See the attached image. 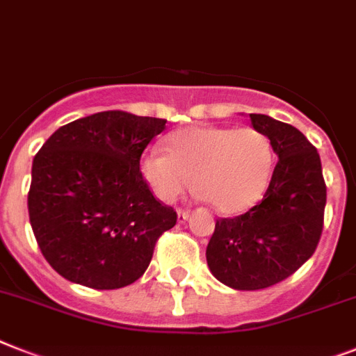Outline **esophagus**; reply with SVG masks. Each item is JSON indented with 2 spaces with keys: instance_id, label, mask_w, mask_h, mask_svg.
<instances>
[{
  "instance_id": "34e87169",
  "label": "esophagus",
  "mask_w": 356,
  "mask_h": 356,
  "mask_svg": "<svg viewBox=\"0 0 356 356\" xmlns=\"http://www.w3.org/2000/svg\"><path fill=\"white\" fill-rule=\"evenodd\" d=\"M187 218H189V211H185V209L178 211V224H184Z\"/></svg>"
}]
</instances>
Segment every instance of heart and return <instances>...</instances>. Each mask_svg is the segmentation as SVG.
<instances>
[{"label":"heart","instance_id":"b5f03b06","mask_svg":"<svg viewBox=\"0 0 356 356\" xmlns=\"http://www.w3.org/2000/svg\"><path fill=\"white\" fill-rule=\"evenodd\" d=\"M167 152H147L140 172L152 195L172 204L193 187L214 209L238 214L266 193L275 167L269 138L252 127L195 125L167 138Z\"/></svg>","mask_w":356,"mask_h":356}]
</instances>
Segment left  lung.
Instances as JSON below:
<instances>
[{
	"mask_svg": "<svg viewBox=\"0 0 356 356\" xmlns=\"http://www.w3.org/2000/svg\"><path fill=\"white\" fill-rule=\"evenodd\" d=\"M278 156L262 202L216 220L205 257L214 278L240 291L286 280L313 257L324 227L325 181L316 149L289 123L249 114Z\"/></svg>",
	"mask_w": 356,
	"mask_h": 356,
	"instance_id": "left-lung-1",
	"label": "left lung"
}]
</instances>
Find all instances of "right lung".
I'll return each mask as SVG.
<instances>
[{"label": "right lung", "instance_id": "1", "mask_svg": "<svg viewBox=\"0 0 356 356\" xmlns=\"http://www.w3.org/2000/svg\"><path fill=\"white\" fill-rule=\"evenodd\" d=\"M165 123L104 111L60 127L34 156L29 218L61 277L120 289L145 273L156 240L178 218L140 172L142 152Z\"/></svg>", "mask_w": 356, "mask_h": 356}]
</instances>
